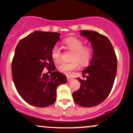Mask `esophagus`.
<instances>
[{
	"instance_id": "34e87169",
	"label": "esophagus",
	"mask_w": 133,
	"mask_h": 133,
	"mask_svg": "<svg viewBox=\"0 0 133 133\" xmlns=\"http://www.w3.org/2000/svg\"><path fill=\"white\" fill-rule=\"evenodd\" d=\"M72 79H73V78H72L71 77H69V76H68V77H67V80H68V82L71 81V80Z\"/></svg>"
}]
</instances>
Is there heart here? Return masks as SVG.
Returning a JSON list of instances; mask_svg holds the SVG:
<instances>
[{"label": "heart", "instance_id": "1", "mask_svg": "<svg viewBox=\"0 0 133 133\" xmlns=\"http://www.w3.org/2000/svg\"><path fill=\"white\" fill-rule=\"evenodd\" d=\"M64 45L73 53L71 57V62H63L57 66L60 73L65 75H71L73 71L78 69L79 63L82 65L89 64L92 56V49L89 45H84V42L76 37H68L63 41ZM51 58L55 62L61 60L62 51L58 45H55L51 51Z\"/></svg>", "mask_w": 133, "mask_h": 133}]
</instances>
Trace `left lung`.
Instances as JSON below:
<instances>
[{
  "label": "left lung",
  "instance_id": "left-lung-1",
  "mask_svg": "<svg viewBox=\"0 0 133 133\" xmlns=\"http://www.w3.org/2000/svg\"><path fill=\"white\" fill-rule=\"evenodd\" d=\"M81 35L91 44L93 56L90 64L82 71L85 80L78 78L80 89L73 93L76 104L84 108L98 105L111 91L117 71V58L111 42L105 36L92 31L82 30Z\"/></svg>",
  "mask_w": 133,
  "mask_h": 133
}]
</instances>
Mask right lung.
<instances>
[{
  "label": "right lung",
  "mask_w": 133,
  "mask_h": 133,
  "mask_svg": "<svg viewBox=\"0 0 133 133\" xmlns=\"http://www.w3.org/2000/svg\"><path fill=\"white\" fill-rule=\"evenodd\" d=\"M60 33L37 31L20 41L16 47L11 72L16 89L30 105L45 108L56 100L57 88L67 82L64 74L55 71L56 67L51 51L60 39ZM46 67L53 71L43 74Z\"/></svg>",
  "instance_id": "add662e5"
}]
</instances>
